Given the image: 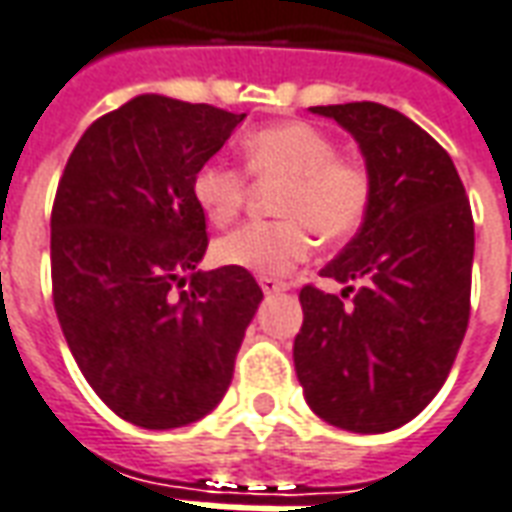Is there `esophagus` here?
<instances>
[{
	"mask_svg": "<svg viewBox=\"0 0 512 512\" xmlns=\"http://www.w3.org/2000/svg\"><path fill=\"white\" fill-rule=\"evenodd\" d=\"M259 286H262L264 295H278V292H286V289H289V284L278 281V278H270V275H262V278H259Z\"/></svg>",
	"mask_w": 512,
	"mask_h": 512,
	"instance_id": "1",
	"label": "esophagus"
}]
</instances>
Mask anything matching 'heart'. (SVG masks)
Listing matches in <instances>:
<instances>
[{
	"mask_svg": "<svg viewBox=\"0 0 512 512\" xmlns=\"http://www.w3.org/2000/svg\"><path fill=\"white\" fill-rule=\"evenodd\" d=\"M248 170L286 179L275 223H245L217 239V262L256 275H284L306 262L314 231L344 242L361 228L372 204V176L361 159L339 154L331 134L303 121L264 126L242 137ZM248 176L226 162H204L192 176V198L215 226H228L245 206Z\"/></svg>",
	"mask_w": 512,
	"mask_h": 512,
	"instance_id": "obj_1",
	"label": "heart"
}]
</instances>
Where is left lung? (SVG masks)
<instances>
[{"label": "left lung", "mask_w": 512, "mask_h": 512, "mask_svg": "<svg viewBox=\"0 0 512 512\" xmlns=\"http://www.w3.org/2000/svg\"><path fill=\"white\" fill-rule=\"evenodd\" d=\"M311 112L353 134L372 204L347 248L325 264L342 297L300 289L295 372L311 411L353 433L411 422L444 386L469 325L474 220L444 148L402 112L328 104ZM350 280H364L350 304Z\"/></svg>", "instance_id": "1"}]
</instances>
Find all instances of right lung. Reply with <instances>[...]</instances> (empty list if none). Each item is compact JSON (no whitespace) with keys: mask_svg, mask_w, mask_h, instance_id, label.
<instances>
[{"mask_svg":"<svg viewBox=\"0 0 512 512\" xmlns=\"http://www.w3.org/2000/svg\"><path fill=\"white\" fill-rule=\"evenodd\" d=\"M245 115L143 93L88 126L52 209L54 311L79 372L126 422L170 430L223 400L262 286L198 270L192 176Z\"/></svg>","mask_w":512,"mask_h":512,"instance_id":"obj_1","label":"right lung"}]
</instances>
